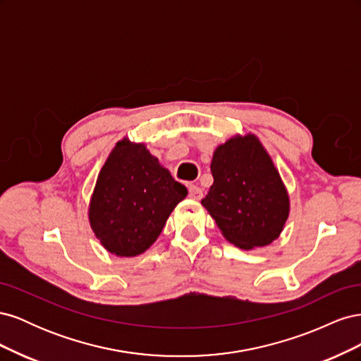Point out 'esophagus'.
<instances>
[{"label":"esophagus","instance_id":"34e87169","mask_svg":"<svg viewBox=\"0 0 361 361\" xmlns=\"http://www.w3.org/2000/svg\"><path fill=\"white\" fill-rule=\"evenodd\" d=\"M188 191H190V197H191L192 200H202L203 191H202L200 187H197V185H190Z\"/></svg>","mask_w":361,"mask_h":361}]
</instances>
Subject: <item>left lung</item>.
<instances>
[{"mask_svg": "<svg viewBox=\"0 0 361 361\" xmlns=\"http://www.w3.org/2000/svg\"><path fill=\"white\" fill-rule=\"evenodd\" d=\"M214 183L202 200L228 243L243 250L267 247L280 236L290 212L289 192L255 134H236L216 146Z\"/></svg>", "mask_w": 361, "mask_h": 361, "instance_id": "left-lung-1", "label": "left lung"}]
</instances>
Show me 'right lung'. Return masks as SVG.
<instances>
[{
	"mask_svg": "<svg viewBox=\"0 0 361 361\" xmlns=\"http://www.w3.org/2000/svg\"><path fill=\"white\" fill-rule=\"evenodd\" d=\"M187 188L149 152L123 138L108 155L89 203V223L101 245L117 257L143 255L161 235Z\"/></svg>",
	"mask_w": 361,
	"mask_h": 361,
	"instance_id": "1",
	"label": "right lung"
}]
</instances>
